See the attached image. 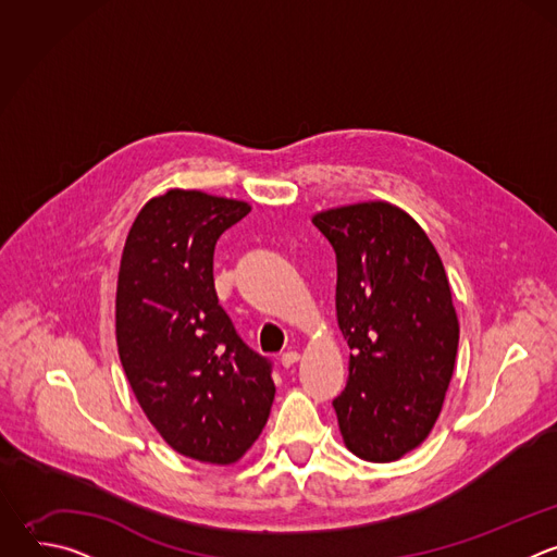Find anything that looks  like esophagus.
<instances>
[{"label":"esophagus","instance_id":"34e87169","mask_svg":"<svg viewBox=\"0 0 557 557\" xmlns=\"http://www.w3.org/2000/svg\"><path fill=\"white\" fill-rule=\"evenodd\" d=\"M297 361H299V355H297V352H293V350H288V352H284V355L280 357L282 368H290V366H295Z\"/></svg>","mask_w":557,"mask_h":557}]
</instances>
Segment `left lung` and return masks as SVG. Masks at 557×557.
Here are the masks:
<instances>
[{"label":"left lung","instance_id":"1","mask_svg":"<svg viewBox=\"0 0 557 557\" xmlns=\"http://www.w3.org/2000/svg\"><path fill=\"white\" fill-rule=\"evenodd\" d=\"M337 256V324L350 346L333 401L346 447L392 462L432 432L454 374L458 317L445 267L419 222L385 200L312 215Z\"/></svg>","mask_w":557,"mask_h":557}]
</instances>
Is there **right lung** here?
<instances>
[{"label": "right lung", "instance_id": "right-lung-1", "mask_svg": "<svg viewBox=\"0 0 557 557\" xmlns=\"http://www.w3.org/2000/svg\"><path fill=\"white\" fill-rule=\"evenodd\" d=\"M251 211L245 200L170 189L138 211L116 282V346L156 432L178 454L231 465L262 434L275 399L271 363L218 304V237Z\"/></svg>", "mask_w": 557, "mask_h": 557}]
</instances>
